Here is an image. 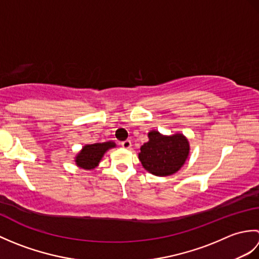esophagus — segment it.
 Instances as JSON below:
<instances>
[{
	"instance_id": "34e87169",
	"label": "esophagus",
	"mask_w": 259,
	"mask_h": 259,
	"mask_svg": "<svg viewBox=\"0 0 259 259\" xmlns=\"http://www.w3.org/2000/svg\"><path fill=\"white\" fill-rule=\"evenodd\" d=\"M121 146H122L124 149H130L131 148V141L130 140H124L121 142Z\"/></svg>"
}]
</instances>
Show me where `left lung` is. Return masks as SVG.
<instances>
[{
  "label": "left lung",
  "instance_id": "left-lung-1",
  "mask_svg": "<svg viewBox=\"0 0 259 259\" xmlns=\"http://www.w3.org/2000/svg\"><path fill=\"white\" fill-rule=\"evenodd\" d=\"M149 141L141 146L139 160L150 174L166 177L184 166L189 156V142L184 135L163 136L156 130L148 134Z\"/></svg>",
  "mask_w": 259,
  "mask_h": 259
}]
</instances>
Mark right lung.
<instances>
[{
    "mask_svg": "<svg viewBox=\"0 0 259 259\" xmlns=\"http://www.w3.org/2000/svg\"><path fill=\"white\" fill-rule=\"evenodd\" d=\"M114 147L115 144L113 141L85 145L75 157L76 166L87 170L95 169L99 164V162H100L104 153Z\"/></svg>",
    "mask_w": 259,
    "mask_h": 259,
    "instance_id": "add662e5",
    "label": "right lung"
}]
</instances>
